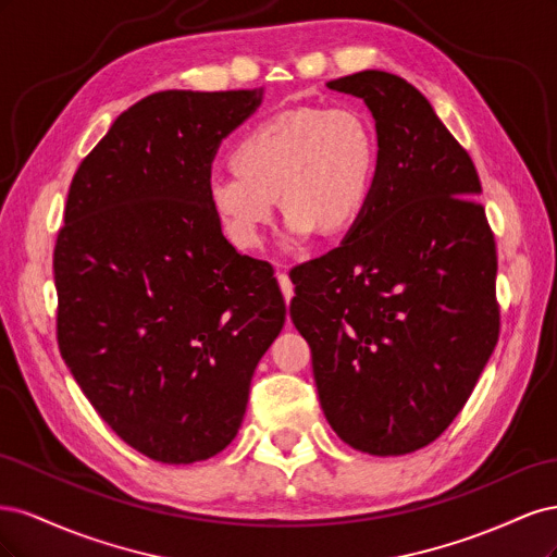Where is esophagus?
<instances>
[{
	"instance_id": "esophagus-1",
	"label": "esophagus",
	"mask_w": 557,
	"mask_h": 557,
	"mask_svg": "<svg viewBox=\"0 0 557 557\" xmlns=\"http://www.w3.org/2000/svg\"><path fill=\"white\" fill-rule=\"evenodd\" d=\"M276 278H278V283H281V290H283L285 301H288V305H290V299H293V295H295V288H293V281H290L288 272H285L283 267H276Z\"/></svg>"
}]
</instances>
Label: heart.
Wrapping results in <instances>:
<instances>
[{"label": "heart", "instance_id": "heart-1", "mask_svg": "<svg viewBox=\"0 0 557 557\" xmlns=\"http://www.w3.org/2000/svg\"><path fill=\"white\" fill-rule=\"evenodd\" d=\"M230 164L234 172L207 185L227 242L258 248L281 197L283 244L297 246L315 227L344 232L358 223L374 188L376 139L356 111L299 107L250 127Z\"/></svg>", "mask_w": 557, "mask_h": 557}]
</instances>
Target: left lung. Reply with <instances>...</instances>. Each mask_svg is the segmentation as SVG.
Instances as JSON below:
<instances>
[{
    "label": "left lung",
    "mask_w": 557,
    "mask_h": 557,
    "mask_svg": "<svg viewBox=\"0 0 557 557\" xmlns=\"http://www.w3.org/2000/svg\"><path fill=\"white\" fill-rule=\"evenodd\" d=\"M327 88L372 111L374 188L344 242L290 272V318L336 436L407 455L453 423L493 356L495 237L474 162L411 83L367 70Z\"/></svg>",
    "instance_id": "obj_1"
}]
</instances>
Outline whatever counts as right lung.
I'll return each instance as SVG.
<instances>
[{
  "label": "right lung",
  "instance_id": "1",
  "mask_svg": "<svg viewBox=\"0 0 557 557\" xmlns=\"http://www.w3.org/2000/svg\"><path fill=\"white\" fill-rule=\"evenodd\" d=\"M264 88L156 92L81 162L55 244L58 344L104 423L164 465L237 436L285 323L269 262L237 252L207 199L227 134Z\"/></svg>",
  "mask_w": 557,
  "mask_h": 557
}]
</instances>
